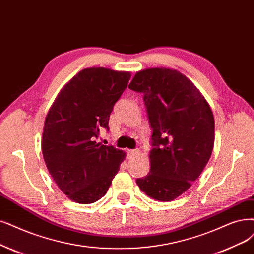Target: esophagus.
Here are the masks:
<instances>
[{
  "instance_id": "34e87169",
  "label": "esophagus",
  "mask_w": 254,
  "mask_h": 254,
  "mask_svg": "<svg viewBox=\"0 0 254 254\" xmlns=\"http://www.w3.org/2000/svg\"><path fill=\"white\" fill-rule=\"evenodd\" d=\"M127 158L129 159V158L137 156L139 154V151H138V149H127Z\"/></svg>"
}]
</instances>
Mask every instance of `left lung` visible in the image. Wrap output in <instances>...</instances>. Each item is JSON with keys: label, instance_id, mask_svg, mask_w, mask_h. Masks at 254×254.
<instances>
[{"label": "left lung", "instance_id": "1", "mask_svg": "<svg viewBox=\"0 0 254 254\" xmlns=\"http://www.w3.org/2000/svg\"><path fill=\"white\" fill-rule=\"evenodd\" d=\"M142 93L153 128L151 170L136 180L157 201H173L198 179L214 144V118L207 100L178 70L151 68L128 84Z\"/></svg>", "mask_w": 254, "mask_h": 254}]
</instances>
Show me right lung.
<instances>
[{
	"instance_id": "obj_1",
	"label": "right lung",
	"mask_w": 254,
	"mask_h": 254,
	"mask_svg": "<svg viewBox=\"0 0 254 254\" xmlns=\"http://www.w3.org/2000/svg\"><path fill=\"white\" fill-rule=\"evenodd\" d=\"M129 78V72L83 69L64 84L46 116L44 160L54 182L74 202L101 199L125 160L124 151L96 139L109 130L113 107Z\"/></svg>"
}]
</instances>
